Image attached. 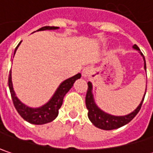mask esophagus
I'll return each mask as SVG.
<instances>
[{
  "label": "esophagus",
  "instance_id": "obj_1",
  "mask_svg": "<svg viewBox=\"0 0 153 153\" xmlns=\"http://www.w3.org/2000/svg\"><path fill=\"white\" fill-rule=\"evenodd\" d=\"M90 73H91V69L89 67H86L82 70V76L84 78H88L90 75Z\"/></svg>",
  "mask_w": 153,
  "mask_h": 153
}]
</instances>
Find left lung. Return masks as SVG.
Instances as JSON below:
<instances>
[{
  "label": "left lung",
  "mask_w": 153,
  "mask_h": 153,
  "mask_svg": "<svg viewBox=\"0 0 153 153\" xmlns=\"http://www.w3.org/2000/svg\"><path fill=\"white\" fill-rule=\"evenodd\" d=\"M133 48L137 50L140 53V55L143 56V59L144 62L143 68L146 71V64H145V59H144L143 53L140 51L139 48L136 44L133 46ZM88 91H87V95H86V106H87V109L88 110V117L95 127H97L100 129H104V130L116 129V128H119L128 124V122H130L135 118V116L137 114L138 111H140L142 104L144 99L145 93H146V89H145V92H144V95H143V97L141 103L137 107V109L134 110L132 112H130L127 115H123V116H115V115L107 113L97 106V105L95 102L93 92H92V90H93L92 83L90 81H88Z\"/></svg>",
  "instance_id": "1"
}]
</instances>
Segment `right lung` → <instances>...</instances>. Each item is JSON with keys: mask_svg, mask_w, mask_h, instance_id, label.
Here are the masks:
<instances>
[{"mask_svg": "<svg viewBox=\"0 0 153 153\" xmlns=\"http://www.w3.org/2000/svg\"><path fill=\"white\" fill-rule=\"evenodd\" d=\"M58 28L59 27H56V26H44V27L40 28L37 31L57 30ZM20 43L21 42H19V44L16 48L14 55H15L18 46L20 45ZM80 76H81V74H78L74 76L71 77L69 79H66L58 86V88L55 91L52 97L47 102L45 105L40 107H37V108H33V107L25 105L16 96V93L14 91V88H13V84H12V79H11V71H10V74L9 76V88H10V95H11L12 101H13L16 110L17 111L19 115L25 120H26L27 122H29L31 124L42 125V124H46V123L53 121L58 115V110L60 109V107L63 104V100H64L65 96L71 89V88L74 86V83L75 82V80L79 79Z\"/></svg>", "mask_w": 153, "mask_h": 153, "instance_id": "add662e5", "label": "right lung"}]
</instances>
